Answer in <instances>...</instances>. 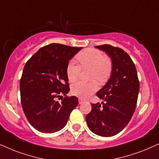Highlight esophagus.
<instances>
[{
	"instance_id": "1",
	"label": "esophagus",
	"mask_w": 159,
	"mask_h": 159,
	"mask_svg": "<svg viewBox=\"0 0 159 159\" xmlns=\"http://www.w3.org/2000/svg\"><path fill=\"white\" fill-rule=\"evenodd\" d=\"M84 100L82 99V98H79V99H78V103H79V104H81L82 103H84Z\"/></svg>"
}]
</instances>
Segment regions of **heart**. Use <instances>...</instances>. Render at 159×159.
<instances>
[{
  "label": "heart",
  "mask_w": 159,
  "mask_h": 159,
  "mask_svg": "<svg viewBox=\"0 0 159 159\" xmlns=\"http://www.w3.org/2000/svg\"><path fill=\"white\" fill-rule=\"evenodd\" d=\"M78 61L81 67L74 61H70L67 67V75L69 81H75L79 77L82 68L90 69V79L97 80L103 83L111 73L112 63L109 57L103 56L101 51L94 48H87L80 52L77 56ZM98 89L97 82L92 81L89 83L79 81L73 84L71 88L72 93L81 98H86L95 92Z\"/></svg>",
  "instance_id": "obj_1"
}]
</instances>
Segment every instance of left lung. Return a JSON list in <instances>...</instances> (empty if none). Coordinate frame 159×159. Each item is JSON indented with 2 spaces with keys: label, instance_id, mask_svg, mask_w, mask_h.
<instances>
[{
  "label": "left lung",
  "instance_id": "1",
  "mask_svg": "<svg viewBox=\"0 0 159 159\" xmlns=\"http://www.w3.org/2000/svg\"><path fill=\"white\" fill-rule=\"evenodd\" d=\"M111 59L112 70L105 86L96 94L102 104H92L86 116L88 127L98 136L109 137L127 125L135 111L139 81L135 65L121 48L110 45L96 46Z\"/></svg>",
  "mask_w": 159,
  "mask_h": 159
}]
</instances>
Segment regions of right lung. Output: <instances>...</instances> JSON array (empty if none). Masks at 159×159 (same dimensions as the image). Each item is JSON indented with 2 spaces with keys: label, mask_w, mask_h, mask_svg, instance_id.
I'll list each match as a JSON object with an SVG mask.
<instances>
[{
  "label": "right lung",
  "mask_w": 159,
  "mask_h": 159,
  "mask_svg": "<svg viewBox=\"0 0 159 159\" xmlns=\"http://www.w3.org/2000/svg\"><path fill=\"white\" fill-rule=\"evenodd\" d=\"M81 48L52 43L41 48L26 62L20 81V99L29 123L43 133H54L65 126L78 104L70 91L67 67ZM66 97L61 103L58 97ZM63 99V98H62Z\"/></svg>",
  "instance_id": "right-lung-1"
}]
</instances>
